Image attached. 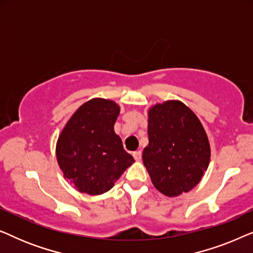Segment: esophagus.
Listing matches in <instances>:
<instances>
[{
    "label": "esophagus",
    "instance_id": "esophagus-1",
    "mask_svg": "<svg viewBox=\"0 0 253 253\" xmlns=\"http://www.w3.org/2000/svg\"><path fill=\"white\" fill-rule=\"evenodd\" d=\"M133 158L136 161H140L141 160V151L133 152Z\"/></svg>",
    "mask_w": 253,
    "mask_h": 253
}]
</instances>
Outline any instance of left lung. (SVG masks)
<instances>
[{"instance_id":"8db88e82","label":"left lung","mask_w":253,"mask_h":253,"mask_svg":"<svg viewBox=\"0 0 253 253\" xmlns=\"http://www.w3.org/2000/svg\"><path fill=\"white\" fill-rule=\"evenodd\" d=\"M147 119L148 145L143 162L152 183L167 197L189 192L210 165V140L202 122L179 100L155 103Z\"/></svg>"}]
</instances>
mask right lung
Returning <instances> with one entry per match:
<instances>
[{
    "label": "right lung",
    "mask_w": 253,
    "mask_h": 253,
    "mask_svg": "<svg viewBox=\"0 0 253 253\" xmlns=\"http://www.w3.org/2000/svg\"><path fill=\"white\" fill-rule=\"evenodd\" d=\"M120 110L113 100L91 99L62 129L56 143L57 164L77 191L91 196L109 191L134 162L114 131Z\"/></svg>",
    "instance_id": "obj_1"
}]
</instances>
